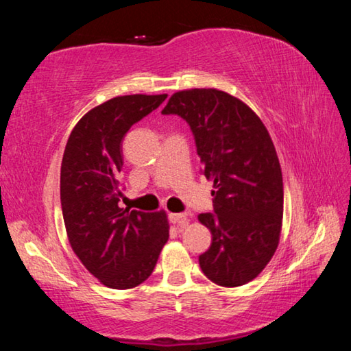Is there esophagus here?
Returning a JSON list of instances; mask_svg holds the SVG:
<instances>
[{"mask_svg":"<svg viewBox=\"0 0 351 351\" xmlns=\"http://www.w3.org/2000/svg\"><path fill=\"white\" fill-rule=\"evenodd\" d=\"M169 218H170L171 223L181 226V228H184V226H187V223H189L187 213H170Z\"/></svg>","mask_w":351,"mask_h":351,"instance_id":"obj_1","label":"esophagus"}]
</instances>
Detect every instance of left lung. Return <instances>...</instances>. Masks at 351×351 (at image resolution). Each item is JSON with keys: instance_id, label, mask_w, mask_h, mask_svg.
<instances>
[{"instance_id": "left-lung-1", "label": "left lung", "mask_w": 351, "mask_h": 351, "mask_svg": "<svg viewBox=\"0 0 351 351\" xmlns=\"http://www.w3.org/2000/svg\"><path fill=\"white\" fill-rule=\"evenodd\" d=\"M162 114L189 123L201 173L217 189L213 213L198 215L212 234L201 271L219 287H241L265 269L280 239L282 169L268 130L246 104L212 88L175 93Z\"/></svg>"}]
</instances>
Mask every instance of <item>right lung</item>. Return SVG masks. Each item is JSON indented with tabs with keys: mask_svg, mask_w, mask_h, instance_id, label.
Returning a JSON list of instances; mask_svg holds the SVG:
<instances>
[{
	"mask_svg": "<svg viewBox=\"0 0 351 351\" xmlns=\"http://www.w3.org/2000/svg\"><path fill=\"white\" fill-rule=\"evenodd\" d=\"M167 94L119 96L83 116L69 134L60 171V199L71 247L105 287L141 285L169 240L165 212L119 207L122 141Z\"/></svg>",
	"mask_w": 351,
	"mask_h": 351,
	"instance_id": "add662e5",
	"label": "right lung"
}]
</instances>
